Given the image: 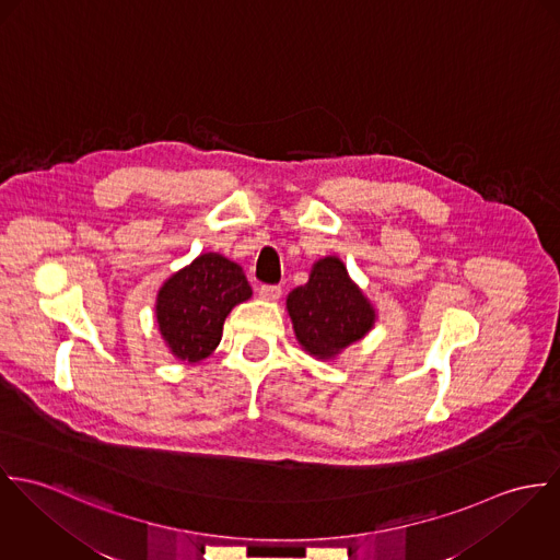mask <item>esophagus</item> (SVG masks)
<instances>
[{"instance_id":"1","label":"esophagus","mask_w":560,"mask_h":560,"mask_svg":"<svg viewBox=\"0 0 560 560\" xmlns=\"http://www.w3.org/2000/svg\"><path fill=\"white\" fill-rule=\"evenodd\" d=\"M259 299L266 303H275L281 299V288L279 285H261L259 288Z\"/></svg>"}]
</instances>
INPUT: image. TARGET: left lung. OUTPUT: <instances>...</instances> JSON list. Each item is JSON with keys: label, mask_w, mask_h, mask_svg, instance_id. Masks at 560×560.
Here are the masks:
<instances>
[{"label": "left lung", "mask_w": 560, "mask_h": 560, "mask_svg": "<svg viewBox=\"0 0 560 560\" xmlns=\"http://www.w3.org/2000/svg\"><path fill=\"white\" fill-rule=\"evenodd\" d=\"M285 310L296 341L319 361L337 359L348 346L361 341L377 319L372 301L337 255L313 261L310 281L288 294Z\"/></svg>", "instance_id": "obj_1"}]
</instances>
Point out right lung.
<instances>
[{
	"mask_svg": "<svg viewBox=\"0 0 560 560\" xmlns=\"http://www.w3.org/2000/svg\"><path fill=\"white\" fill-rule=\"evenodd\" d=\"M250 296L241 264L201 253L161 285L154 305L159 332L176 359L199 363L217 350L230 311Z\"/></svg>",
	"mask_w": 560,
	"mask_h": 560,
	"instance_id": "1",
	"label": "right lung"
}]
</instances>
